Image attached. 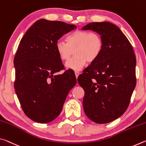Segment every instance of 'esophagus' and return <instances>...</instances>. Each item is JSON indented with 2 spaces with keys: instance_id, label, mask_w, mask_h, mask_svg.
I'll return each instance as SVG.
<instances>
[{
  "instance_id": "obj_1",
  "label": "esophagus",
  "mask_w": 146,
  "mask_h": 146,
  "mask_svg": "<svg viewBox=\"0 0 146 146\" xmlns=\"http://www.w3.org/2000/svg\"><path fill=\"white\" fill-rule=\"evenodd\" d=\"M75 76H76V78H78V75H79V74H80V73L78 72V71H75Z\"/></svg>"
}]
</instances>
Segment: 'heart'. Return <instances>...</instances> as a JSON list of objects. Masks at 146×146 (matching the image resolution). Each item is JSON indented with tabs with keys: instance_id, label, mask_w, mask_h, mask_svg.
Instances as JSON below:
<instances>
[{
	"instance_id": "1",
	"label": "heart",
	"mask_w": 146,
	"mask_h": 146,
	"mask_svg": "<svg viewBox=\"0 0 146 146\" xmlns=\"http://www.w3.org/2000/svg\"><path fill=\"white\" fill-rule=\"evenodd\" d=\"M66 42L58 40L55 48L59 58L68 60L73 55L75 56L66 64V67L79 71L87 62H93L99 57L104 48V41L99 34L95 32L76 29L66 38Z\"/></svg>"
}]
</instances>
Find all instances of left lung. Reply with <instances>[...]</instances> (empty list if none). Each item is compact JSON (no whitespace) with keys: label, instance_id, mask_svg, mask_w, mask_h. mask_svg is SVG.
<instances>
[{"label":"left lung","instance_id":"obj_1","mask_svg":"<svg viewBox=\"0 0 146 146\" xmlns=\"http://www.w3.org/2000/svg\"><path fill=\"white\" fill-rule=\"evenodd\" d=\"M82 30L102 36L104 48L97 60L78 76L84 90V110L91 120L107 123L122 116L136 86V58L133 46L117 26L108 22L91 23Z\"/></svg>","mask_w":146,"mask_h":146}]
</instances>
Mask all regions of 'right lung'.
<instances>
[{
	"instance_id": "add662e5",
	"label": "right lung",
	"mask_w": 146,
	"mask_h": 146,
	"mask_svg": "<svg viewBox=\"0 0 146 146\" xmlns=\"http://www.w3.org/2000/svg\"><path fill=\"white\" fill-rule=\"evenodd\" d=\"M76 28L62 21L40 19L24 34L15 53L14 87L25 115L35 122L48 123L60 115L68 93L75 86L73 71L64 70L56 42Z\"/></svg>"
}]
</instances>
